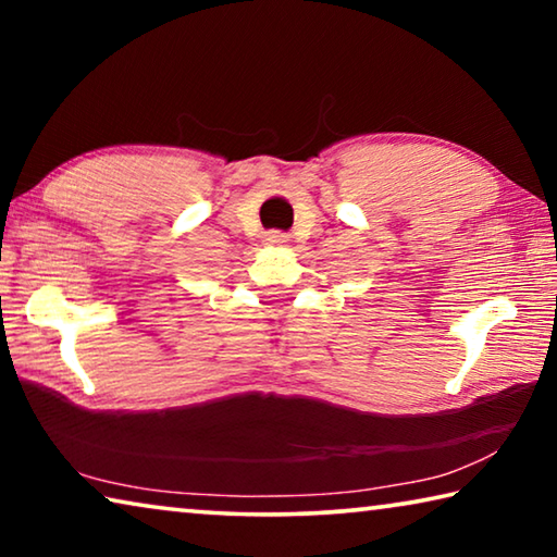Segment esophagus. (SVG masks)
<instances>
[{
	"label": "esophagus",
	"instance_id": "obj_1",
	"mask_svg": "<svg viewBox=\"0 0 557 557\" xmlns=\"http://www.w3.org/2000/svg\"><path fill=\"white\" fill-rule=\"evenodd\" d=\"M265 240H268V243H272V245H275V243H285V240H287V235H285V233H280V231H272Z\"/></svg>",
	"mask_w": 557,
	"mask_h": 557
}]
</instances>
